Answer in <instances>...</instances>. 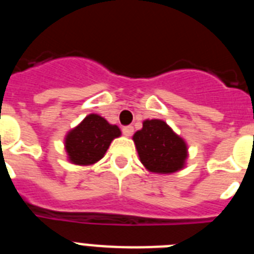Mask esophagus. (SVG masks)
<instances>
[{
    "mask_svg": "<svg viewBox=\"0 0 254 254\" xmlns=\"http://www.w3.org/2000/svg\"><path fill=\"white\" fill-rule=\"evenodd\" d=\"M122 133L125 136H132V133H133V127L132 126H125L122 128Z\"/></svg>",
    "mask_w": 254,
    "mask_h": 254,
    "instance_id": "obj_1",
    "label": "esophagus"
}]
</instances>
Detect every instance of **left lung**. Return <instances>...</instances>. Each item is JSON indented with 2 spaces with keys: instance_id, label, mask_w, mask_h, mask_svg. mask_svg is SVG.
I'll return each instance as SVG.
<instances>
[{
  "instance_id": "obj_1",
  "label": "left lung",
  "mask_w": 254,
  "mask_h": 254,
  "mask_svg": "<svg viewBox=\"0 0 254 254\" xmlns=\"http://www.w3.org/2000/svg\"><path fill=\"white\" fill-rule=\"evenodd\" d=\"M141 163L149 172L170 174L185 167L187 145L161 120H146L133 134Z\"/></svg>"
}]
</instances>
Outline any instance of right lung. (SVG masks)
<instances>
[{
    "label": "right lung",
    "instance_id": "obj_1",
    "mask_svg": "<svg viewBox=\"0 0 254 254\" xmlns=\"http://www.w3.org/2000/svg\"><path fill=\"white\" fill-rule=\"evenodd\" d=\"M120 136L121 129L116 125H109L98 114H89L64 138L68 160L76 165H91L104 156L112 141Z\"/></svg>",
    "mask_w": 254,
    "mask_h": 254
}]
</instances>
